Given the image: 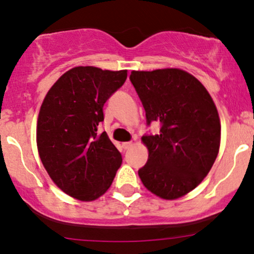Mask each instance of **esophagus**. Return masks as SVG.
Listing matches in <instances>:
<instances>
[{
    "label": "esophagus",
    "instance_id": "obj_1",
    "mask_svg": "<svg viewBox=\"0 0 254 254\" xmlns=\"http://www.w3.org/2000/svg\"><path fill=\"white\" fill-rule=\"evenodd\" d=\"M122 147H123L125 150L130 149V148L132 147V142H124V143H122Z\"/></svg>",
    "mask_w": 254,
    "mask_h": 254
}]
</instances>
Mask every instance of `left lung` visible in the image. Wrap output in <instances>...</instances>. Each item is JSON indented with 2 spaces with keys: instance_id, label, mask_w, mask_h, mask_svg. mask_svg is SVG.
<instances>
[{
  "instance_id": "obj_1",
  "label": "left lung",
  "mask_w": 254,
  "mask_h": 254,
  "mask_svg": "<svg viewBox=\"0 0 254 254\" xmlns=\"http://www.w3.org/2000/svg\"><path fill=\"white\" fill-rule=\"evenodd\" d=\"M130 80L147 123H161L159 135L142 137L149 155L138 176L162 199L185 196L208 176L220 150L216 105L205 87L182 69L132 70Z\"/></svg>"
}]
</instances>
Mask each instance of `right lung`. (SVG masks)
Listing matches in <instances>:
<instances>
[{
  "label": "right lung",
  "mask_w": 254,
  "mask_h": 254,
  "mask_svg": "<svg viewBox=\"0 0 254 254\" xmlns=\"http://www.w3.org/2000/svg\"><path fill=\"white\" fill-rule=\"evenodd\" d=\"M127 70L75 66L49 89L37 122L43 166L64 193L92 202L110 189L122 155L107 133H98L104 104L123 86Z\"/></svg>",
  "instance_id": "add662e5"
}]
</instances>
